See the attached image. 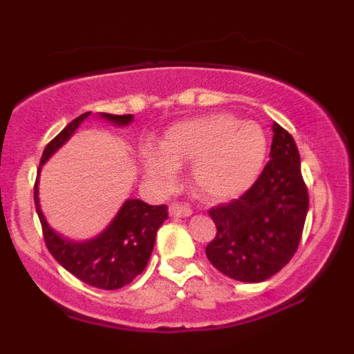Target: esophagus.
<instances>
[{
  "instance_id": "1",
  "label": "esophagus",
  "mask_w": 354,
  "mask_h": 354,
  "mask_svg": "<svg viewBox=\"0 0 354 354\" xmlns=\"http://www.w3.org/2000/svg\"><path fill=\"white\" fill-rule=\"evenodd\" d=\"M168 211H169V216H171V218H188V216H191V208H189V206L183 205V203H171Z\"/></svg>"
}]
</instances>
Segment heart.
I'll return each instance as SVG.
<instances>
[{
  "instance_id": "heart-1",
  "label": "heart",
  "mask_w": 354,
  "mask_h": 354,
  "mask_svg": "<svg viewBox=\"0 0 354 354\" xmlns=\"http://www.w3.org/2000/svg\"><path fill=\"white\" fill-rule=\"evenodd\" d=\"M268 154L261 126L233 115H213L171 126L160 149L145 148L141 160L146 176L169 188L178 166H191V180L203 196L214 201L241 196L258 180Z\"/></svg>"
}]
</instances>
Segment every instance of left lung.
Segmentation results:
<instances>
[{"label":"left lung","instance_id":"8db88e82","mask_svg":"<svg viewBox=\"0 0 354 354\" xmlns=\"http://www.w3.org/2000/svg\"><path fill=\"white\" fill-rule=\"evenodd\" d=\"M271 160L250 189L209 209L216 236L209 263L243 283H261L288 265L299 245L310 198L293 136L273 123Z\"/></svg>","mask_w":354,"mask_h":354}]
</instances>
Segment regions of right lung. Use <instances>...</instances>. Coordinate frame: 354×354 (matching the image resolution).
<instances>
[{
  "mask_svg": "<svg viewBox=\"0 0 354 354\" xmlns=\"http://www.w3.org/2000/svg\"><path fill=\"white\" fill-rule=\"evenodd\" d=\"M89 115L91 111L83 113L73 120L44 148L35 185V205L43 226L44 241L56 261L89 286L100 290H118L131 283L148 265L158 230L168 216L166 206H151L136 198H128L106 228L100 231L96 236L71 239L53 228L39 205V173L43 165L71 140L76 129L84 120H88ZM98 116L116 128H126L133 123V115L120 116L98 113Z\"/></svg>",
  "mask_w": 354,
  "mask_h": 354,
  "instance_id": "obj_1",
  "label": "right lung"
}]
</instances>
